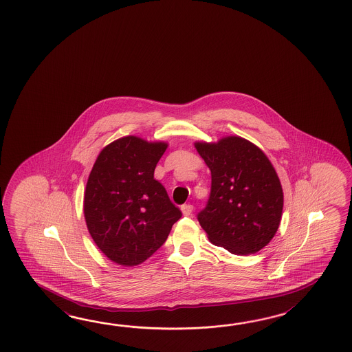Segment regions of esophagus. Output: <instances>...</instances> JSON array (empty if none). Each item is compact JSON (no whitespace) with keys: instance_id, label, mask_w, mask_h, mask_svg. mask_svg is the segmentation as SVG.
I'll list each match as a JSON object with an SVG mask.
<instances>
[{"instance_id":"34e87169","label":"esophagus","mask_w":352,"mask_h":352,"mask_svg":"<svg viewBox=\"0 0 352 352\" xmlns=\"http://www.w3.org/2000/svg\"><path fill=\"white\" fill-rule=\"evenodd\" d=\"M192 210H194V206L192 205H190V204H185V205H182L181 206V211H182V214L184 215H191V212H192Z\"/></svg>"}]
</instances>
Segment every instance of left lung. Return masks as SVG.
<instances>
[{
	"instance_id": "1",
	"label": "left lung",
	"mask_w": 352,
	"mask_h": 352,
	"mask_svg": "<svg viewBox=\"0 0 352 352\" xmlns=\"http://www.w3.org/2000/svg\"><path fill=\"white\" fill-rule=\"evenodd\" d=\"M195 147L211 171L209 202L197 217L210 241L232 254L259 252L274 238L285 201L270 158L239 135Z\"/></svg>"
}]
</instances>
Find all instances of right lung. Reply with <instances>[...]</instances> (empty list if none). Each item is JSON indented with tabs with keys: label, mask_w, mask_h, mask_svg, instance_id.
I'll return each mask as SVG.
<instances>
[{
	"label": "right lung",
	"mask_w": 352,
	"mask_h": 352,
	"mask_svg": "<svg viewBox=\"0 0 352 352\" xmlns=\"http://www.w3.org/2000/svg\"><path fill=\"white\" fill-rule=\"evenodd\" d=\"M168 143L126 135L98 155L84 191V219L99 250L122 267H135L162 247L181 217L153 177Z\"/></svg>",
	"instance_id": "add662e5"
}]
</instances>
